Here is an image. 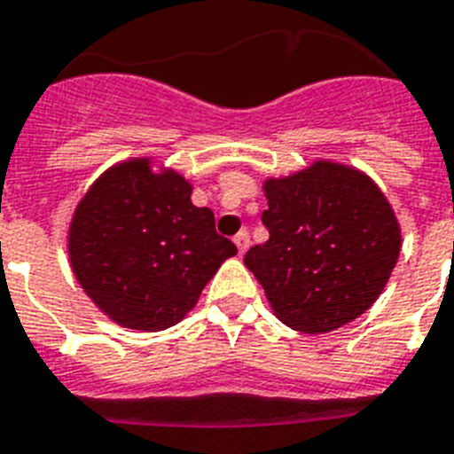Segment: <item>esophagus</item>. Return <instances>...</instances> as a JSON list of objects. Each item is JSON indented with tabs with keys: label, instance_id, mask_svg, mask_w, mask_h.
Instances as JSON below:
<instances>
[{
	"label": "esophagus",
	"instance_id": "1",
	"mask_svg": "<svg viewBox=\"0 0 454 454\" xmlns=\"http://www.w3.org/2000/svg\"><path fill=\"white\" fill-rule=\"evenodd\" d=\"M233 242L235 247H238V252L245 254L247 249H249V233H247V231H239V233L233 238Z\"/></svg>",
	"mask_w": 454,
	"mask_h": 454
}]
</instances>
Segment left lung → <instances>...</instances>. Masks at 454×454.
I'll list each match as a JSON object with an SVG mask.
<instances>
[{
  "label": "left lung",
  "mask_w": 454,
  "mask_h": 454,
  "mask_svg": "<svg viewBox=\"0 0 454 454\" xmlns=\"http://www.w3.org/2000/svg\"><path fill=\"white\" fill-rule=\"evenodd\" d=\"M268 242L245 254L279 322L326 333L375 303L401 252L392 205L371 176L319 160L263 184Z\"/></svg>",
  "instance_id": "1"
}]
</instances>
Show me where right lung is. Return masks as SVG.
<instances>
[{
    "label": "right lung",
    "instance_id": "right-lung-1",
    "mask_svg": "<svg viewBox=\"0 0 454 454\" xmlns=\"http://www.w3.org/2000/svg\"><path fill=\"white\" fill-rule=\"evenodd\" d=\"M175 169L149 158L106 169L69 226L72 270L90 301L121 326L163 331L193 310L219 265L235 256L209 207L191 202Z\"/></svg>",
    "mask_w": 454,
    "mask_h": 454
}]
</instances>
